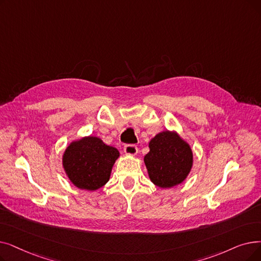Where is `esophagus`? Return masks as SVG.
<instances>
[{
  "mask_svg": "<svg viewBox=\"0 0 261 261\" xmlns=\"http://www.w3.org/2000/svg\"><path fill=\"white\" fill-rule=\"evenodd\" d=\"M123 150H124V153L128 155H135L138 153V147L132 144H128V145H124Z\"/></svg>",
  "mask_w": 261,
  "mask_h": 261,
  "instance_id": "obj_1",
  "label": "esophagus"
}]
</instances>
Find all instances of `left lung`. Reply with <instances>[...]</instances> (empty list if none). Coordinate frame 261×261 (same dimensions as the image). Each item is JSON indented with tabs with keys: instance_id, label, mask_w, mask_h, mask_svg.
Masks as SVG:
<instances>
[{
	"instance_id": "8db88e82",
	"label": "left lung",
	"mask_w": 261,
	"mask_h": 261,
	"mask_svg": "<svg viewBox=\"0 0 261 261\" xmlns=\"http://www.w3.org/2000/svg\"><path fill=\"white\" fill-rule=\"evenodd\" d=\"M151 182L167 189L184 182L193 166L190 145L177 132L162 131L149 142V152L144 156Z\"/></svg>"
}]
</instances>
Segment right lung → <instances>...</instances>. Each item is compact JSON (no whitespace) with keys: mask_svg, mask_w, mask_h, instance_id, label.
<instances>
[{"mask_svg":"<svg viewBox=\"0 0 261 261\" xmlns=\"http://www.w3.org/2000/svg\"><path fill=\"white\" fill-rule=\"evenodd\" d=\"M118 156L119 151L115 147L106 145L99 138L85 137L67 147L63 166L76 188L95 191L108 182Z\"/></svg>","mask_w":261,"mask_h":261,"instance_id":"1","label":"right lung"}]
</instances>
